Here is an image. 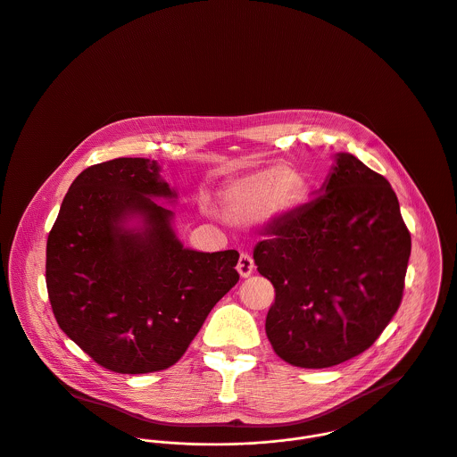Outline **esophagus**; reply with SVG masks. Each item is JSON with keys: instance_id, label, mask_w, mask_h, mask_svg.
<instances>
[{"instance_id": "esophagus-1", "label": "esophagus", "mask_w": 457, "mask_h": 457, "mask_svg": "<svg viewBox=\"0 0 457 457\" xmlns=\"http://www.w3.org/2000/svg\"><path fill=\"white\" fill-rule=\"evenodd\" d=\"M255 270V264H253V259L248 255V253H241L239 255V262H237V273L243 277V278H248Z\"/></svg>"}]
</instances>
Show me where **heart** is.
I'll return each mask as SVG.
<instances>
[{
    "mask_svg": "<svg viewBox=\"0 0 457 457\" xmlns=\"http://www.w3.org/2000/svg\"><path fill=\"white\" fill-rule=\"evenodd\" d=\"M304 196V179L291 166H270L228 182L214 200L230 223L280 221L291 216Z\"/></svg>",
    "mask_w": 457,
    "mask_h": 457,
    "instance_id": "heart-1",
    "label": "heart"
}]
</instances>
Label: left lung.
<instances>
[{"mask_svg": "<svg viewBox=\"0 0 457 457\" xmlns=\"http://www.w3.org/2000/svg\"><path fill=\"white\" fill-rule=\"evenodd\" d=\"M333 159L312 200L253 250L277 295L266 335L303 369L338 365L374 344L401 304L411 253L390 182L353 154Z\"/></svg>", "mask_w": 457, "mask_h": 457, "instance_id": "8db88e82", "label": "left lung"}]
</instances>
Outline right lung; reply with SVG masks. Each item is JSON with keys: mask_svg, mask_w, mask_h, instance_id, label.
Masks as SVG:
<instances>
[{"mask_svg": "<svg viewBox=\"0 0 457 457\" xmlns=\"http://www.w3.org/2000/svg\"><path fill=\"white\" fill-rule=\"evenodd\" d=\"M157 161L119 157L83 170L47 237L46 284L62 331L119 374L168 369L239 280V253L186 248Z\"/></svg>", "mask_w": 457, "mask_h": 457, "instance_id": "right-lung-1", "label": "right lung"}]
</instances>
